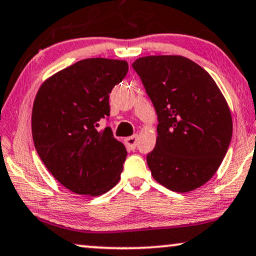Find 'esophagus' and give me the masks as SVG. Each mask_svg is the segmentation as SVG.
Listing matches in <instances>:
<instances>
[{
  "mask_svg": "<svg viewBox=\"0 0 256 256\" xmlns=\"http://www.w3.org/2000/svg\"><path fill=\"white\" fill-rule=\"evenodd\" d=\"M125 144H126L128 148L134 150L136 147V144H138V136L134 134L132 136H128V138L125 139Z\"/></svg>",
  "mask_w": 256,
  "mask_h": 256,
  "instance_id": "obj_1",
  "label": "esophagus"
}]
</instances>
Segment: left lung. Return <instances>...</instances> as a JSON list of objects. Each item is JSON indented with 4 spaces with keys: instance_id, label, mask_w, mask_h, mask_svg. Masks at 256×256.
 <instances>
[{
    "instance_id": "obj_1",
    "label": "left lung",
    "mask_w": 256,
    "mask_h": 256,
    "mask_svg": "<svg viewBox=\"0 0 256 256\" xmlns=\"http://www.w3.org/2000/svg\"><path fill=\"white\" fill-rule=\"evenodd\" d=\"M142 78L158 114L156 145L147 164L156 182L188 192L216 174L232 139L231 111L214 78L181 56L136 59Z\"/></svg>"
}]
</instances>
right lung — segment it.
<instances>
[{"label": "right lung", "instance_id": "1", "mask_svg": "<svg viewBox=\"0 0 256 256\" xmlns=\"http://www.w3.org/2000/svg\"><path fill=\"white\" fill-rule=\"evenodd\" d=\"M128 70L124 60L84 59L48 78L36 95L31 124L38 156L78 195L100 196L120 180L126 148L110 128H96L110 116V92Z\"/></svg>", "mask_w": 256, "mask_h": 256}]
</instances>
